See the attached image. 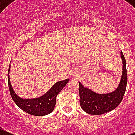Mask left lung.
I'll use <instances>...</instances> for the list:
<instances>
[{
  "mask_svg": "<svg viewBox=\"0 0 135 135\" xmlns=\"http://www.w3.org/2000/svg\"><path fill=\"white\" fill-rule=\"evenodd\" d=\"M122 60V74L120 82L117 89L113 92L98 94L79 83V102L81 108L87 114L100 115L112 111L120 104L124 95L127 84V72L126 60L122 52H120Z\"/></svg>",
  "mask_w": 135,
  "mask_h": 135,
  "instance_id": "8db88e82",
  "label": "left lung"
}]
</instances>
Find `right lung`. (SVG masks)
I'll return each instance as SVG.
<instances>
[{
    "instance_id": "right-lung-1",
    "label": "right lung",
    "mask_w": 135,
    "mask_h": 135,
    "mask_svg": "<svg viewBox=\"0 0 135 135\" xmlns=\"http://www.w3.org/2000/svg\"><path fill=\"white\" fill-rule=\"evenodd\" d=\"M10 67L11 65L8 68V88L13 101L18 107L24 112L33 116H45L52 112L55 107L57 95L65 87L69 79H67L64 81L56 83L46 94L40 98L35 99H22L15 93L11 84L9 78Z\"/></svg>"
}]
</instances>
